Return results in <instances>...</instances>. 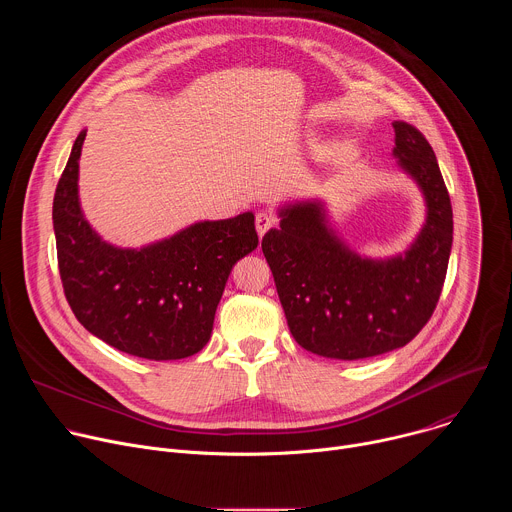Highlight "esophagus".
I'll list each match as a JSON object with an SVG mask.
<instances>
[{
	"mask_svg": "<svg viewBox=\"0 0 512 512\" xmlns=\"http://www.w3.org/2000/svg\"><path fill=\"white\" fill-rule=\"evenodd\" d=\"M271 227H275V218L269 212H257L255 216V229L259 237H263Z\"/></svg>",
	"mask_w": 512,
	"mask_h": 512,
	"instance_id": "esophagus-1",
	"label": "esophagus"
}]
</instances>
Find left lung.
<instances>
[{
  "instance_id": "obj_1",
  "label": "left lung",
  "mask_w": 512,
  "mask_h": 512,
  "mask_svg": "<svg viewBox=\"0 0 512 512\" xmlns=\"http://www.w3.org/2000/svg\"><path fill=\"white\" fill-rule=\"evenodd\" d=\"M393 129V158L425 202V223L403 253H356L320 198L281 204L279 227L261 241L291 336L326 358L358 360L405 346L442 294L454 235L450 194L423 133L405 121Z\"/></svg>"
}]
</instances>
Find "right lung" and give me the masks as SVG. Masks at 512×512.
I'll return each instance as SVG.
<instances>
[{
    "mask_svg": "<svg viewBox=\"0 0 512 512\" xmlns=\"http://www.w3.org/2000/svg\"><path fill=\"white\" fill-rule=\"evenodd\" d=\"M85 137L87 129L72 145L52 204L58 269L72 312L93 336L139 358L180 360L200 352L231 269L259 245L255 214L198 221L141 247L113 245L81 208Z\"/></svg>",
    "mask_w": 512,
    "mask_h": 512,
    "instance_id": "add662e5",
    "label": "right lung"
}]
</instances>
